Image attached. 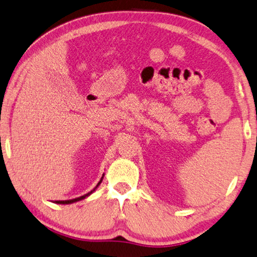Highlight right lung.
Here are the masks:
<instances>
[{
	"label": "right lung",
	"instance_id": "1",
	"mask_svg": "<svg viewBox=\"0 0 257 257\" xmlns=\"http://www.w3.org/2000/svg\"><path fill=\"white\" fill-rule=\"evenodd\" d=\"M103 178H104V174H103V176H101L100 181L98 182V184H97V185L95 186V189L91 190L90 192H88L87 194H84V195H81V197H79V198H75V199H71V200H57V201H55V203H59V205H70V203L76 202V201H80V200H83V199H85V198H87V197H89V195H90L91 193L95 192L97 187H98V186L100 185V183H101V181H103Z\"/></svg>",
	"mask_w": 257,
	"mask_h": 257
}]
</instances>
